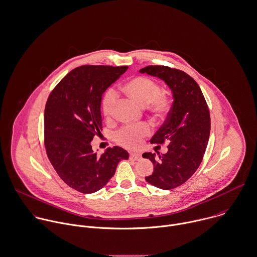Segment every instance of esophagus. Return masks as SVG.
I'll list each match as a JSON object with an SVG mask.
<instances>
[{
	"label": "esophagus",
	"mask_w": 257,
	"mask_h": 257,
	"mask_svg": "<svg viewBox=\"0 0 257 257\" xmlns=\"http://www.w3.org/2000/svg\"><path fill=\"white\" fill-rule=\"evenodd\" d=\"M130 159L133 161H141L142 160V156L140 154H131L130 155Z\"/></svg>",
	"instance_id": "esophagus-1"
}]
</instances>
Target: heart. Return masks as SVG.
<instances>
[{"label":"heart","instance_id":"heart-1","mask_svg":"<svg viewBox=\"0 0 257 257\" xmlns=\"http://www.w3.org/2000/svg\"><path fill=\"white\" fill-rule=\"evenodd\" d=\"M122 90L142 106L148 105L150 110L157 115L166 113L169 108L168 99L161 93V87L150 78H133L122 86ZM115 101V91L111 88L107 89L101 99V109L106 117H109L112 114ZM149 133L150 128L147 124L128 125L116 132L114 137L118 144L133 149L137 148L140 145L142 138L149 135Z\"/></svg>","mask_w":257,"mask_h":257}]
</instances>
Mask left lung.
I'll list each match as a JSON object with an SVG mask.
<instances>
[{
    "instance_id": "left-lung-1",
    "label": "left lung",
    "mask_w": 257,
    "mask_h": 257,
    "mask_svg": "<svg viewBox=\"0 0 257 257\" xmlns=\"http://www.w3.org/2000/svg\"><path fill=\"white\" fill-rule=\"evenodd\" d=\"M163 80L171 88L173 102L165 123L151 140L152 144L170 143L168 153H146L143 158L154 164L146 177L152 185L171 189L184 183L198 169L208 143L210 115L196 82L182 71L165 66H149L140 71Z\"/></svg>"
}]
</instances>
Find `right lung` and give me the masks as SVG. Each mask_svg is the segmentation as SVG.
Masks as SVG:
<instances>
[{
    "label": "right lung",
    "mask_w": 257,
    "mask_h": 257,
    "mask_svg": "<svg viewBox=\"0 0 257 257\" xmlns=\"http://www.w3.org/2000/svg\"><path fill=\"white\" fill-rule=\"evenodd\" d=\"M127 69L76 68L57 85L47 100L44 132L48 158L59 176L82 193L101 189L113 176L118 163L128 159V153L119 147L97 156L90 145L101 131L102 94Z\"/></svg>",
    "instance_id": "obj_1"
}]
</instances>
